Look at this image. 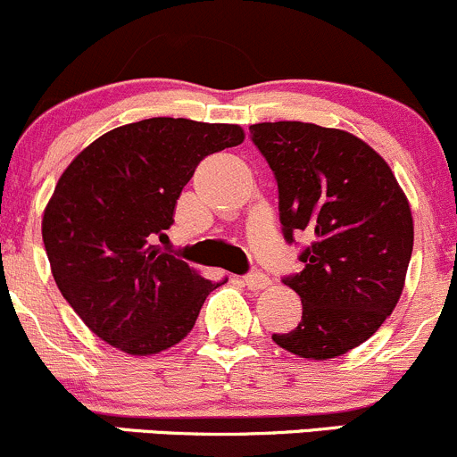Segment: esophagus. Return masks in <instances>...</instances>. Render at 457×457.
Returning a JSON list of instances; mask_svg holds the SVG:
<instances>
[{
	"label": "esophagus",
	"instance_id": "34e87169",
	"mask_svg": "<svg viewBox=\"0 0 457 457\" xmlns=\"http://www.w3.org/2000/svg\"><path fill=\"white\" fill-rule=\"evenodd\" d=\"M243 285L247 289H252V292H261V289H265L270 285V278L265 274H261V271H252V274L243 276Z\"/></svg>",
	"mask_w": 457,
	"mask_h": 457
}]
</instances>
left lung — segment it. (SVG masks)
Segmentation results:
<instances>
[{"label": "left lung", "instance_id": "8db88e82", "mask_svg": "<svg viewBox=\"0 0 457 457\" xmlns=\"http://www.w3.org/2000/svg\"><path fill=\"white\" fill-rule=\"evenodd\" d=\"M278 183L285 241L305 237L303 271L283 280L301 296L296 329L278 347L307 361L343 356L371 338L403 294L413 216L386 161L352 132L316 123L250 126Z\"/></svg>", "mask_w": 457, "mask_h": 457}]
</instances>
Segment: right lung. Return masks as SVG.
I'll use <instances>...</instances> for the list:
<instances>
[{
  "instance_id": "1",
  "label": "right lung",
  "mask_w": 457,
  "mask_h": 457,
  "mask_svg": "<svg viewBox=\"0 0 457 457\" xmlns=\"http://www.w3.org/2000/svg\"><path fill=\"white\" fill-rule=\"evenodd\" d=\"M241 126L152 117L105 132L72 159L41 219L59 292L87 329L130 356L181 343L219 283L161 250L181 190Z\"/></svg>"
}]
</instances>
